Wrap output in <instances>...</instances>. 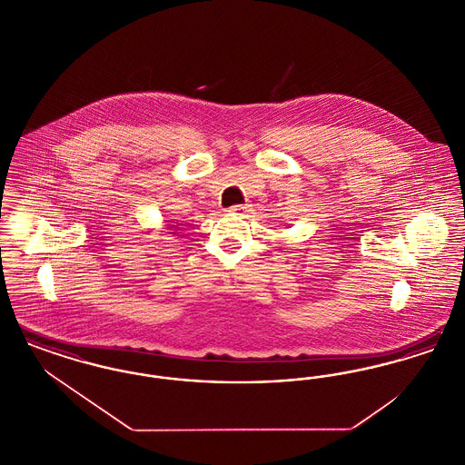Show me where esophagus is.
Instances as JSON below:
<instances>
[{
    "label": "esophagus",
    "instance_id": "esophagus-1",
    "mask_svg": "<svg viewBox=\"0 0 465 465\" xmlns=\"http://www.w3.org/2000/svg\"><path fill=\"white\" fill-rule=\"evenodd\" d=\"M252 211V205L251 203H243V205H233L228 209L230 214H235V216H241V218H247L249 213Z\"/></svg>",
    "mask_w": 465,
    "mask_h": 465
}]
</instances>
